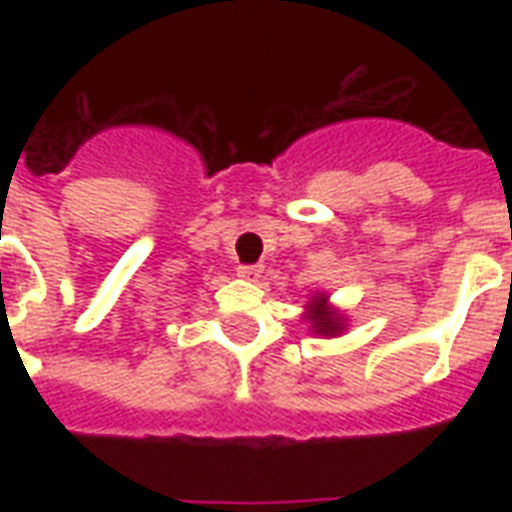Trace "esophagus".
<instances>
[{
    "label": "esophagus",
    "instance_id": "obj_1",
    "mask_svg": "<svg viewBox=\"0 0 512 512\" xmlns=\"http://www.w3.org/2000/svg\"><path fill=\"white\" fill-rule=\"evenodd\" d=\"M236 273H239L241 279H257L263 273V265H239Z\"/></svg>",
    "mask_w": 512,
    "mask_h": 512
}]
</instances>
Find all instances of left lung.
Listing matches in <instances>:
<instances>
[{
    "mask_svg": "<svg viewBox=\"0 0 512 512\" xmlns=\"http://www.w3.org/2000/svg\"><path fill=\"white\" fill-rule=\"evenodd\" d=\"M327 300L324 297H319V300H313L311 305V321H313V329L319 332V335H335V332H340V321H337V316L332 311H327Z\"/></svg>",
    "mask_w": 512,
    "mask_h": 512,
    "instance_id": "obj_1",
    "label": "left lung"
}]
</instances>
